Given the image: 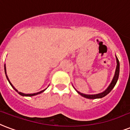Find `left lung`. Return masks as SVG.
<instances>
[{
	"mask_svg": "<svg viewBox=\"0 0 130 130\" xmlns=\"http://www.w3.org/2000/svg\"><path fill=\"white\" fill-rule=\"evenodd\" d=\"M116 58H117V67H116L115 74V76H114L113 79H112L111 83L110 84L108 87L104 91H103L102 93H100L94 94V95H87V94L82 93L78 91L77 90H76V91L78 92V93H79L80 95L84 97V98H87V99H98V98H104L106 95H108L110 92L111 91L112 89H113L115 86L116 83H117L118 80V78H119V61L118 60L117 56H116Z\"/></svg>",
	"mask_w": 130,
	"mask_h": 130,
	"instance_id": "left-lung-1",
	"label": "left lung"
}]
</instances>
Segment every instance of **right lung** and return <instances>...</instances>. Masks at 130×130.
Segmentation results:
<instances>
[{
	"mask_svg": "<svg viewBox=\"0 0 130 130\" xmlns=\"http://www.w3.org/2000/svg\"><path fill=\"white\" fill-rule=\"evenodd\" d=\"M5 72L6 77H7V79L8 81H9V84H10V85H11V87H12L13 89H14V90H15V91L18 92V93L20 94V95H22V96H26V97H31V96L37 95H38V94H40V93H43V92L44 91H45V89H44V90H43V91H41L38 92V93H30V94H25V93H21V92H19L18 91V90H17V89H15V87H13V85H12V84H11V82H10V81H9V78H8L7 75V72H6V67H5Z\"/></svg>",
	"mask_w": 130,
	"mask_h": 130,
	"instance_id": "1",
	"label": "right lung"
}]
</instances>
